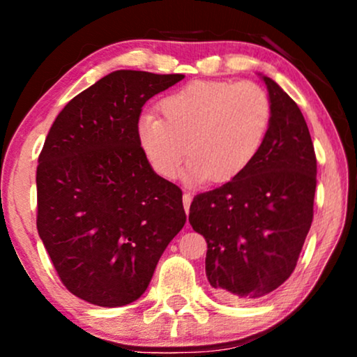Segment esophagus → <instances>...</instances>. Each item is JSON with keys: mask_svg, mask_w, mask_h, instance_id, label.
<instances>
[{"mask_svg": "<svg viewBox=\"0 0 357 357\" xmlns=\"http://www.w3.org/2000/svg\"><path fill=\"white\" fill-rule=\"evenodd\" d=\"M183 208H185V211H190V203H192V193L190 192H183Z\"/></svg>", "mask_w": 357, "mask_h": 357, "instance_id": "obj_1", "label": "esophagus"}]
</instances>
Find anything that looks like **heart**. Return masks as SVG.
<instances>
[{"mask_svg":"<svg viewBox=\"0 0 357 357\" xmlns=\"http://www.w3.org/2000/svg\"><path fill=\"white\" fill-rule=\"evenodd\" d=\"M164 119L144 114L138 141L162 178L180 174L187 154L193 180L222 183L257 159L271 123V100L252 81H192L160 100Z\"/></svg>","mask_w":357,"mask_h":357,"instance_id":"obj_1","label":"heart"}]
</instances>
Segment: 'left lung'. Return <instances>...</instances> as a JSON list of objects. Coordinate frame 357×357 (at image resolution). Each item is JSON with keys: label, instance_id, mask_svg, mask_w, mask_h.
Masks as SVG:
<instances>
[{"label": "left lung", "instance_id": "8db88e82", "mask_svg": "<svg viewBox=\"0 0 357 357\" xmlns=\"http://www.w3.org/2000/svg\"><path fill=\"white\" fill-rule=\"evenodd\" d=\"M271 123L257 159L190 206L193 231L206 238V276L227 301L263 297L297 265L312 219L317 159L304 115L271 77L261 76Z\"/></svg>", "mask_w": 357, "mask_h": 357}]
</instances>
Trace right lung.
<instances>
[{
  "instance_id": "obj_1",
  "label": "right lung",
  "mask_w": 357,
  "mask_h": 357,
  "mask_svg": "<svg viewBox=\"0 0 357 357\" xmlns=\"http://www.w3.org/2000/svg\"><path fill=\"white\" fill-rule=\"evenodd\" d=\"M183 77L114 71L68 102L48 131L36 178L38 236L82 301L139 299L187 221L182 190L154 172L138 141L143 105Z\"/></svg>"
}]
</instances>
